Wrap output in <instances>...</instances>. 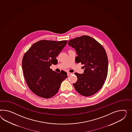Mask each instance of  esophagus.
<instances>
[{
	"mask_svg": "<svg viewBox=\"0 0 132 132\" xmlns=\"http://www.w3.org/2000/svg\"><path fill=\"white\" fill-rule=\"evenodd\" d=\"M71 74H72V73L68 72V73H67V75H68V76H70V75H71Z\"/></svg>",
	"mask_w": 132,
	"mask_h": 132,
	"instance_id": "1",
	"label": "esophagus"
}]
</instances>
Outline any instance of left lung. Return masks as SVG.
<instances>
[{"instance_id":"8db88e82","label":"left lung","mask_w":132,"mask_h":132,"mask_svg":"<svg viewBox=\"0 0 132 132\" xmlns=\"http://www.w3.org/2000/svg\"><path fill=\"white\" fill-rule=\"evenodd\" d=\"M68 45L74 48L78 56L75 62H81L85 69L82 74L75 72L77 81L73 84L76 91L82 96H91L102 87L107 77L108 60L102 46L95 39L82 36L68 41Z\"/></svg>"}]
</instances>
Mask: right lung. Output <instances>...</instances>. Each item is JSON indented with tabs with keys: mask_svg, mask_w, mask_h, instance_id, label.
<instances>
[{
	"mask_svg": "<svg viewBox=\"0 0 132 132\" xmlns=\"http://www.w3.org/2000/svg\"><path fill=\"white\" fill-rule=\"evenodd\" d=\"M67 40H42L33 44L24 54L22 68L29 88L38 96L49 98L58 92L61 83L67 77L66 72L50 69L57 63L56 57L66 46Z\"/></svg>",
	"mask_w": 132,
	"mask_h": 132,
	"instance_id": "obj_1",
	"label": "right lung"
}]
</instances>
